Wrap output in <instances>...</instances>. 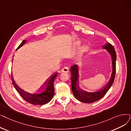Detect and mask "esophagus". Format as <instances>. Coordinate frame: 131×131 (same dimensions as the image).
<instances>
[{
  "mask_svg": "<svg viewBox=\"0 0 131 131\" xmlns=\"http://www.w3.org/2000/svg\"><path fill=\"white\" fill-rule=\"evenodd\" d=\"M62 72H65V73H69V69L67 67H65L62 69Z\"/></svg>",
  "mask_w": 131,
  "mask_h": 131,
  "instance_id": "1",
  "label": "esophagus"
}]
</instances>
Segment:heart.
Listing matches in <instances>:
<instances>
[{"label":"heart","mask_w":131,"mask_h":131,"mask_svg":"<svg viewBox=\"0 0 131 131\" xmlns=\"http://www.w3.org/2000/svg\"><path fill=\"white\" fill-rule=\"evenodd\" d=\"M80 44V42H78L76 43L75 45H77V46H79ZM88 49H89V47H88V46L87 44L83 45L81 47L80 49V51H79V53H78V57L80 58L81 57H82L85 53L87 52L88 51Z\"/></svg>","instance_id":"heart-1"}]
</instances>
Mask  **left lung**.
I'll list each match as a JSON object with an SVG mask.
<instances>
[{"mask_svg":"<svg viewBox=\"0 0 131 131\" xmlns=\"http://www.w3.org/2000/svg\"><path fill=\"white\" fill-rule=\"evenodd\" d=\"M102 48L106 50L110 54L112 58V73L110 79L106 86L103 88L95 92H88L82 90L79 86L78 79L79 78V66L75 65L70 68L71 73L72 90L74 96L79 101L87 103H93L102 99L106 94L114 81L116 74V53L114 48L109 43H106L102 46Z\"/></svg>","mask_w":131,"mask_h":131,"instance_id":"left-lung-1","label":"left lung"}]
</instances>
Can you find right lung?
Masks as SVG:
<instances>
[{
	"mask_svg": "<svg viewBox=\"0 0 131 131\" xmlns=\"http://www.w3.org/2000/svg\"><path fill=\"white\" fill-rule=\"evenodd\" d=\"M27 41L26 39L22 41L16 50H18L21 47L23 46ZM57 74L58 73H57L51 77L46 84H44L45 86L43 87L42 89L39 90L38 92L35 93H30L26 92L24 90L20 88L16 84L12 77V80L15 89L19 93L22 99L31 104L41 105L49 103L52 100L54 93L53 83L55 79L57 77Z\"/></svg>",
	"mask_w": 131,
	"mask_h": 131,
	"instance_id": "right-lung-1",
	"label": "right lung"
}]
</instances>
